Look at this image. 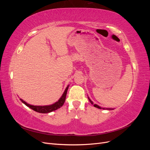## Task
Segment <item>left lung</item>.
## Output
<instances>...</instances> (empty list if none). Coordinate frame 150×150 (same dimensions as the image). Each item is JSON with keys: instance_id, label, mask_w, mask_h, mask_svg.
<instances>
[{"instance_id": "8db88e82", "label": "left lung", "mask_w": 150, "mask_h": 150, "mask_svg": "<svg viewBox=\"0 0 150 150\" xmlns=\"http://www.w3.org/2000/svg\"><path fill=\"white\" fill-rule=\"evenodd\" d=\"M88 99H89V101H90V103H91L92 104H93V101H91V99L88 98ZM94 107H96V108H99V109H102L100 106H99L98 105H97V104H94ZM104 109V108H103ZM107 110H112V109H107Z\"/></svg>"}]
</instances>
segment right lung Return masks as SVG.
Here are the masks:
<instances>
[{
	"label": "right lung",
	"instance_id": "add662e5",
	"mask_svg": "<svg viewBox=\"0 0 150 150\" xmlns=\"http://www.w3.org/2000/svg\"><path fill=\"white\" fill-rule=\"evenodd\" d=\"M68 88H69V86H67V87L66 88L65 91L63 93L62 95L61 98L59 99V101H57L53 104H51V105H49V106H34V105H30V104L27 103L24 101L22 100V99H20L21 101L24 104L27 106L29 107L32 110H33L34 111L40 112V113H48L50 112H52L53 111H55L57 109L60 108L63 104H64L65 100H66V94H67V91Z\"/></svg>",
	"mask_w": 150,
	"mask_h": 150
}]
</instances>
